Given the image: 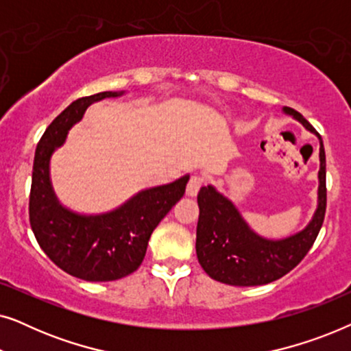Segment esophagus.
Listing matches in <instances>:
<instances>
[{"instance_id": "esophagus-1", "label": "esophagus", "mask_w": 351, "mask_h": 351, "mask_svg": "<svg viewBox=\"0 0 351 351\" xmlns=\"http://www.w3.org/2000/svg\"><path fill=\"white\" fill-rule=\"evenodd\" d=\"M203 179L199 176H191L189 184H186V195L189 196H196L201 186H203Z\"/></svg>"}]
</instances>
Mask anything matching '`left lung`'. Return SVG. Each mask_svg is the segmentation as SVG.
<instances>
[{"label": "left lung", "instance_id": "1", "mask_svg": "<svg viewBox=\"0 0 351 351\" xmlns=\"http://www.w3.org/2000/svg\"><path fill=\"white\" fill-rule=\"evenodd\" d=\"M282 112L302 123L319 138L318 208L310 223L282 239H267L246 223L232 201L213 185L198 193L199 219L196 227V256L203 270L215 281L230 286H261L280 280L300 263L313 246L326 214V153L323 138L294 108Z\"/></svg>", "mask_w": 351, "mask_h": 351}]
</instances>
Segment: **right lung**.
<instances>
[{
	"label": "right lung",
	"mask_w": 351,
	"mask_h": 351,
	"mask_svg": "<svg viewBox=\"0 0 351 351\" xmlns=\"http://www.w3.org/2000/svg\"><path fill=\"white\" fill-rule=\"evenodd\" d=\"M121 93H99L71 102L38 142L28 214L38 244L57 267L84 281H114L136 271L153 230L185 193L186 174L172 184L138 191L110 213L86 215L65 208L51 184L49 162L89 105Z\"/></svg>",
	"instance_id": "add662e5"
}]
</instances>
